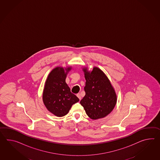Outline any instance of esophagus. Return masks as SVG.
Segmentation results:
<instances>
[{
  "mask_svg": "<svg viewBox=\"0 0 160 160\" xmlns=\"http://www.w3.org/2000/svg\"><path fill=\"white\" fill-rule=\"evenodd\" d=\"M77 97L78 98V99H80V100H81V99H82V97H81V95L80 93H78V94H77Z\"/></svg>",
  "mask_w": 160,
  "mask_h": 160,
  "instance_id": "esophagus-1",
  "label": "esophagus"
}]
</instances>
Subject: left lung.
<instances>
[{
  "mask_svg": "<svg viewBox=\"0 0 160 160\" xmlns=\"http://www.w3.org/2000/svg\"><path fill=\"white\" fill-rule=\"evenodd\" d=\"M86 78V95L80 103L90 118L97 120L106 117L113 110L117 95L105 74L97 67L91 72L83 68Z\"/></svg>",
  "mask_w": 160,
  "mask_h": 160,
  "instance_id": "left-lung-1",
  "label": "left lung"
}]
</instances>
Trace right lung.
Masks as SVG:
<instances>
[{
  "mask_svg": "<svg viewBox=\"0 0 160 160\" xmlns=\"http://www.w3.org/2000/svg\"><path fill=\"white\" fill-rule=\"evenodd\" d=\"M68 67L64 69L57 67L48 74L43 93V101L47 110L57 117H62L69 112L72 106L79 99L70 92L65 82Z\"/></svg>",
  "mask_w": 160,
  "mask_h": 160,
  "instance_id": "obj_1",
  "label": "right lung"
}]
</instances>
